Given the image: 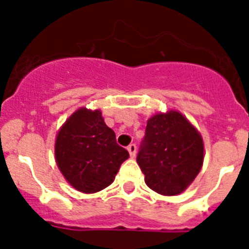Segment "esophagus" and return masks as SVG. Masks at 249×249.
Instances as JSON below:
<instances>
[{"mask_svg":"<svg viewBox=\"0 0 249 249\" xmlns=\"http://www.w3.org/2000/svg\"><path fill=\"white\" fill-rule=\"evenodd\" d=\"M127 151H128L129 156H131V158H133L136 156V151H137V147H136V144H129L128 147H127Z\"/></svg>","mask_w":249,"mask_h":249,"instance_id":"obj_1","label":"esophagus"}]
</instances>
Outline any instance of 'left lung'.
<instances>
[{
    "label": "left lung",
    "mask_w": 249,
    "mask_h": 249,
    "mask_svg": "<svg viewBox=\"0 0 249 249\" xmlns=\"http://www.w3.org/2000/svg\"><path fill=\"white\" fill-rule=\"evenodd\" d=\"M203 158V138L181 112L169 109L148 118L137 163L152 191L181 195L199 173Z\"/></svg>",
    "instance_id": "8db88e82"
}]
</instances>
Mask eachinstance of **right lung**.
Wrapping results in <instances>:
<instances>
[{
	"label": "right lung",
	"instance_id": "right-lung-1",
	"mask_svg": "<svg viewBox=\"0 0 249 249\" xmlns=\"http://www.w3.org/2000/svg\"><path fill=\"white\" fill-rule=\"evenodd\" d=\"M129 157L118 146L101 109L81 107L66 120L54 141V158L66 181L82 193H96L114 181Z\"/></svg>",
	"mask_w": 249,
	"mask_h": 249
}]
</instances>
